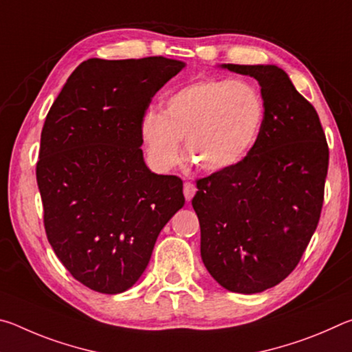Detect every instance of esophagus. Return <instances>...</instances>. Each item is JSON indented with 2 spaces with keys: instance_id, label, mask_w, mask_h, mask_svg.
Wrapping results in <instances>:
<instances>
[{
  "instance_id": "34e87169",
  "label": "esophagus",
  "mask_w": 352,
  "mask_h": 352,
  "mask_svg": "<svg viewBox=\"0 0 352 352\" xmlns=\"http://www.w3.org/2000/svg\"><path fill=\"white\" fill-rule=\"evenodd\" d=\"M195 190H197V188H195V184L189 183V182H188V183H184L183 192H184V197H186V200H188V201L194 197V195H195Z\"/></svg>"
}]
</instances>
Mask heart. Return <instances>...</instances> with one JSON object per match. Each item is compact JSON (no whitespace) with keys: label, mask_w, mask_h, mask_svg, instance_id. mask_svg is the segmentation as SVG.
Masks as SVG:
<instances>
[{"label":"heart","mask_w":352,"mask_h":352,"mask_svg":"<svg viewBox=\"0 0 352 352\" xmlns=\"http://www.w3.org/2000/svg\"><path fill=\"white\" fill-rule=\"evenodd\" d=\"M264 102L256 88L239 80L200 79L166 99L163 113L148 111L141 135L148 157L170 169L182 157L201 170L220 172L239 164L252 151L264 122Z\"/></svg>","instance_id":"b5f03b06"}]
</instances>
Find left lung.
<instances>
[{
    "label": "left lung",
    "mask_w": 352,
    "mask_h": 352,
    "mask_svg": "<svg viewBox=\"0 0 352 352\" xmlns=\"http://www.w3.org/2000/svg\"><path fill=\"white\" fill-rule=\"evenodd\" d=\"M254 77L264 122L239 164L199 178L200 253L216 281L259 294L287 278L317 230L329 148L314 105L275 65H222Z\"/></svg>",
    "instance_id": "left-lung-1"
}]
</instances>
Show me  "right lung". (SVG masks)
<instances>
[{
	"instance_id": "1",
	"label": "right lung",
	"mask_w": 352,
	"mask_h": 352,
	"mask_svg": "<svg viewBox=\"0 0 352 352\" xmlns=\"http://www.w3.org/2000/svg\"><path fill=\"white\" fill-rule=\"evenodd\" d=\"M183 67L162 56L88 58L47 111L35 170L45 231L73 278L99 294L138 281L184 205L182 178L153 174L141 151L146 110Z\"/></svg>"
}]
</instances>
